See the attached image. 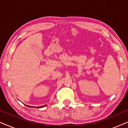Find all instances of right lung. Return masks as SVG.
<instances>
[{"label":"right lung","mask_w":128,"mask_h":128,"mask_svg":"<svg viewBox=\"0 0 128 128\" xmlns=\"http://www.w3.org/2000/svg\"><path fill=\"white\" fill-rule=\"evenodd\" d=\"M26 106H28V107H34V108H42V107H44V106H46V105H45V106H27V105H26Z\"/></svg>","instance_id":"add662e5"}]
</instances>
